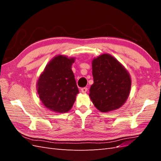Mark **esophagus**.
Wrapping results in <instances>:
<instances>
[{
    "mask_svg": "<svg viewBox=\"0 0 161 161\" xmlns=\"http://www.w3.org/2000/svg\"><path fill=\"white\" fill-rule=\"evenodd\" d=\"M87 91H88V88L86 87H84L81 89V93H86Z\"/></svg>",
    "mask_w": 161,
    "mask_h": 161,
    "instance_id": "esophagus-1",
    "label": "esophagus"
}]
</instances>
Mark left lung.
<instances>
[{"label":"left lung","mask_w":161,"mask_h":161,"mask_svg":"<svg viewBox=\"0 0 161 161\" xmlns=\"http://www.w3.org/2000/svg\"><path fill=\"white\" fill-rule=\"evenodd\" d=\"M94 83L89 96L101 112H109L125 104L131 90V80L125 67L111 54H103L92 61Z\"/></svg>","instance_id":"left-lung-1"}]
</instances>
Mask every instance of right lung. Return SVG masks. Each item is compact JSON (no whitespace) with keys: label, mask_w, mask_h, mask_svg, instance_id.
Segmentation results:
<instances>
[{"label":"right lung","mask_w":161,"mask_h":161,"mask_svg":"<svg viewBox=\"0 0 161 161\" xmlns=\"http://www.w3.org/2000/svg\"><path fill=\"white\" fill-rule=\"evenodd\" d=\"M75 58L57 55L47 64L37 81L39 97L46 108L66 113L73 107L79 90L71 69Z\"/></svg>","instance_id":"obj_1"}]
</instances>
